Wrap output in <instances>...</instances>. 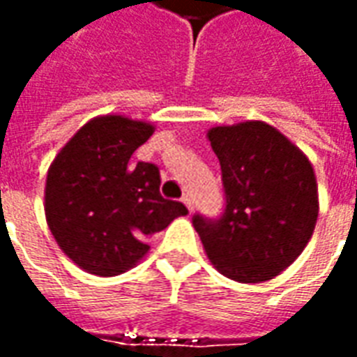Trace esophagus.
<instances>
[{"label": "esophagus", "mask_w": 357, "mask_h": 357, "mask_svg": "<svg viewBox=\"0 0 357 357\" xmlns=\"http://www.w3.org/2000/svg\"><path fill=\"white\" fill-rule=\"evenodd\" d=\"M181 202L185 204L189 212H193V201H191V197H189V195H183V197H181Z\"/></svg>", "instance_id": "1"}]
</instances>
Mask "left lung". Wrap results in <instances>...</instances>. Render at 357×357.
I'll use <instances>...</instances> for the list:
<instances>
[{"label":"left lung","instance_id":"left-lung-1","mask_svg":"<svg viewBox=\"0 0 357 357\" xmlns=\"http://www.w3.org/2000/svg\"><path fill=\"white\" fill-rule=\"evenodd\" d=\"M222 166L225 212L193 216L212 266L239 283L279 275L306 248L319 214L314 166L289 137L262 120L208 133Z\"/></svg>","mask_w":357,"mask_h":357}]
</instances>
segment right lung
Returning a JSON list of instances; mask_svg holds the SVG:
<instances>
[{
    "label": "right lung",
    "instance_id": "obj_1",
    "mask_svg": "<svg viewBox=\"0 0 357 357\" xmlns=\"http://www.w3.org/2000/svg\"><path fill=\"white\" fill-rule=\"evenodd\" d=\"M155 126L122 114L91 118L51 162L43 210L61 250L91 275L112 277L137 266L147 241L187 208L160 195L155 164L130 158Z\"/></svg>",
    "mask_w": 357,
    "mask_h": 357
}]
</instances>
